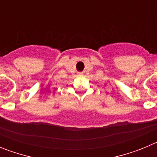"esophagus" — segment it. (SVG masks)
Instances as JSON below:
<instances>
[{"instance_id":"esophagus-1","label":"esophagus","mask_w":157,"mask_h":157,"mask_svg":"<svg viewBox=\"0 0 157 157\" xmlns=\"http://www.w3.org/2000/svg\"><path fill=\"white\" fill-rule=\"evenodd\" d=\"M82 74L83 73H80V75H82Z\"/></svg>"}]
</instances>
